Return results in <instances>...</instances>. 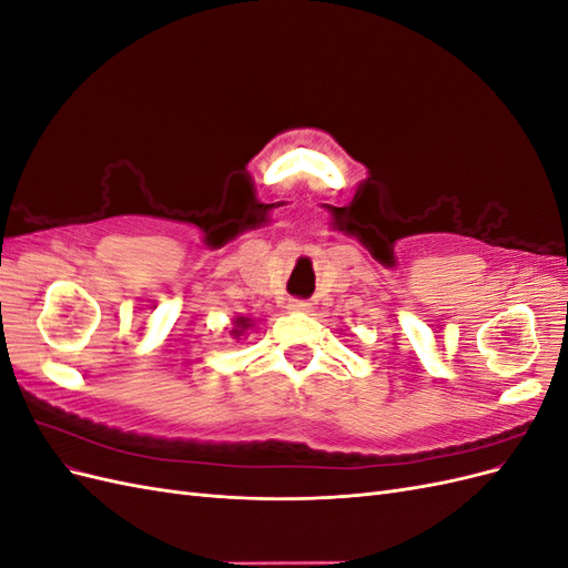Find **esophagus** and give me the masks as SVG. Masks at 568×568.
Here are the masks:
<instances>
[{
    "label": "esophagus",
    "instance_id": "1",
    "mask_svg": "<svg viewBox=\"0 0 568 568\" xmlns=\"http://www.w3.org/2000/svg\"><path fill=\"white\" fill-rule=\"evenodd\" d=\"M288 311L305 313V311H311V303H307V301H301V298H291V301H288Z\"/></svg>",
    "mask_w": 568,
    "mask_h": 568
}]
</instances>
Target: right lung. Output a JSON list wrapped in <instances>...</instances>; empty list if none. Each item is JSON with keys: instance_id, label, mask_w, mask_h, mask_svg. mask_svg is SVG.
I'll list each match as a JSON object with an SVG mask.
<instances>
[{"instance_id": "obj_1", "label": "right lung", "mask_w": 568, "mask_h": 568, "mask_svg": "<svg viewBox=\"0 0 568 568\" xmlns=\"http://www.w3.org/2000/svg\"><path fill=\"white\" fill-rule=\"evenodd\" d=\"M248 326H251V324H248V320H246V317H239V320L234 322V329H232V334L239 338V336L244 334V329H248Z\"/></svg>"}]
</instances>
